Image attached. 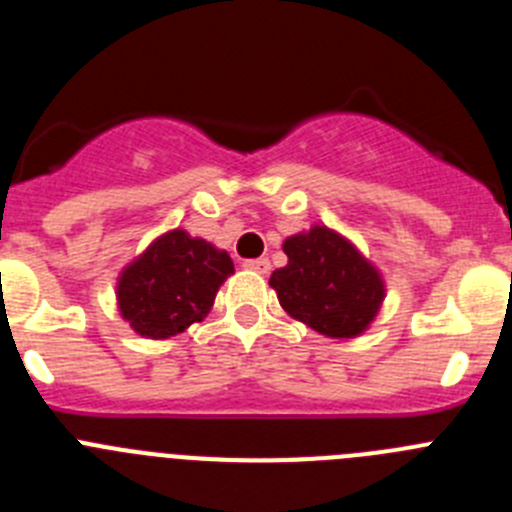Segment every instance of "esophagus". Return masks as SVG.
Returning a JSON list of instances; mask_svg holds the SVG:
<instances>
[{
  "mask_svg": "<svg viewBox=\"0 0 512 512\" xmlns=\"http://www.w3.org/2000/svg\"><path fill=\"white\" fill-rule=\"evenodd\" d=\"M243 266H246L248 271H256V274H269V269H271L269 259H253V261H246Z\"/></svg>",
  "mask_w": 512,
  "mask_h": 512,
  "instance_id": "34e87169",
  "label": "esophagus"
}]
</instances>
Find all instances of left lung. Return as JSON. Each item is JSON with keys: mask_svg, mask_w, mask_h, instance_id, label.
<instances>
[{"mask_svg": "<svg viewBox=\"0 0 512 512\" xmlns=\"http://www.w3.org/2000/svg\"><path fill=\"white\" fill-rule=\"evenodd\" d=\"M287 266L269 284L289 318L328 338H356L377 320L387 297L382 271L328 225L289 235Z\"/></svg>", "mask_w": 512, "mask_h": 512, "instance_id": "8db88e82", "label": "left lung"}]
</instances>
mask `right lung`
<instances>
[{"label":"right lung","mask_w":512,"mask_h":512,"mask_svg":"<svg viewBox=\"0 0 512 512\" xmlns=\"http://www.w3.org/2000/svg\"><path fill=\"white\" fill-rule=\"evenodd\" d=\"M228 251L174 228L138 253L117 277L120 318L143 338L164 341L202 323L233 274Z\"/></svg>","instance_id":"add662e5"}]
</instances>
